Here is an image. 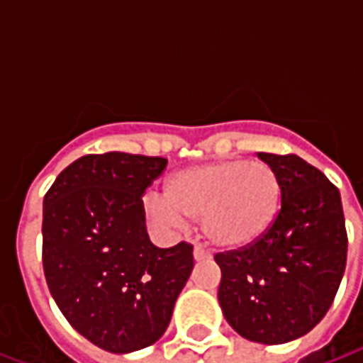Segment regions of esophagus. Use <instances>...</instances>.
I'll use <instances>...</instances> for the list:
<instances>
[{
	"label": "esophagus",
	"mask_w": 363,
	"mask_h": 363,
	"mask_svg": "<svg viewBox=\"0 0 363 363\" xmlns=\"http://www.w3.org/2000/svg\"><path fill=\"white\" fill-rule=\"evenodd\" d=\"M194 260H208L212 259V252L208 251L206 247H202V245H194Z\"/></svg>",
	"instance_id": "34e87169"
}]
</instances>
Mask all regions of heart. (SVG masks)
Here are the masks:
<instances>
[{
	"label": "heart",
	"mask_w": 363,
	"mask_h": 363,
	"mask_svg": "<svg viewBox=\"0 0 363 363\" xmlns=\"http://www.w3.org/2000/svg\"><path fill=\"white\" fill-rule=\"evenodd\" d=\"M280 179L260 161H218L177 171L165 196L145 198V216L157 229H177L184 218L202 220L212 243L239 249L267 233L280 210Z\"/></svg>",
	"instance_id": "1"
}]
</instances>
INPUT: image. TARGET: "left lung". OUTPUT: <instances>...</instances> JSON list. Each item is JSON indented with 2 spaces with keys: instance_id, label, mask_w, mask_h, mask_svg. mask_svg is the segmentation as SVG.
I'll return each mask as SVG.
<instances>
[{
  "instance_id": "obj_1",
  "label": "left lung",
  "mask_w": 363,
  "mask_h": 363,
  "mask_svg": "<svg viewBox=\"0 0 363 363\" xmlns=\"http://www.w3.org/2000/svg\"><path fill=\"white\" fill-rule=\"evenodd\" d=\"M280 179V210L264 235L218 252V299L235 333L260 344L307 335L333 305L346 268L340 192L297 155L257 153Z\"/></svg>"
}]
</instances>
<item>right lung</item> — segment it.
Instances as JSON below:
<instances>
[{
    "label": "right lung",
    "instance_id": "add662e5",
    "mask_svg": "<svg viewBox=\"0 0 363 363\" xmlns=\"http://www.w3.org/2000/svg\"><path fill=\"white\" fill-rule=\"evenodd\" d=\"M167 159L108 151L66 167L44 196L43 264L72 327L112 354L157 342L194 268L192 245L159 249L142 196Z\"/></svg>",
    "mask_w": 363,
    "mask_h": 363
}]
</instances>
